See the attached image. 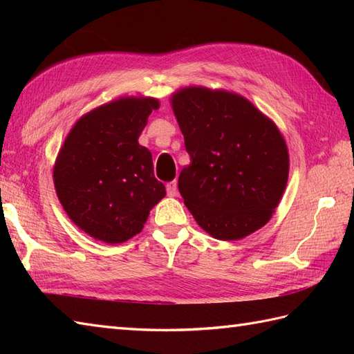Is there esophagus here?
<instances>
[{
  "mask_svg": "<svg viewBox=\"0 0 354 354\" xmlns=\"http://www.w3.org/2000/svg\"><path fill=\"white\" fill-rule=\"evenodd\" d=\"M165 190H167L169 196H176L178 194V183L176 181H171L167 185H165Z\"/></svg>",
  "mask_w": 354,
  "mask_h": 354,
  "instance_id": "obj_1",
  "label": "esophagus"
}]
</instances>
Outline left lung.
Returning a JSON list of instances; mask_svg holds the SVG:
<instances>
[{
	"label": "left lung",
	"instance_id": "8db88e82",
	"mask_svg": "<svg viewBox=\"0 0 354 354\" xmlns=\"http://www.w3.org/2000/svg\"><path fill=\"white\" fill-rule=\"evenodd\" d=\"M190 164L178 189L202 230L239 240L272 217L289 175L277 126L242 95L190 86L171 99Z\"/></svg>",
	"mask_w": 354,
	"mask_h": 354
}]
</instances>
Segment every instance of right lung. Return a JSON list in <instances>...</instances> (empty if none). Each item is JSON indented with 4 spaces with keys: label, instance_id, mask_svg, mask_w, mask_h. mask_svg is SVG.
Wrapping results in <instances>:
<instances>
[{
    "label": "right lung",
    "instance_id": "obj_1",
    "mask_svg": "<svg viewBox=\"0 0 354 354\" xmlns=\"http://www.w3.org/2000/svg\"><path fill=\"white\" fill-rule=\"evenodd\" d=\"M158 106L150 97H123L95 108L74 124L57 155L53 178L65 213L104 243L137 236L165 196L152 153L138 145Z\"/></svg>",
    "mask_w": 354,
    "mask_h": 354
}]
</instances>
